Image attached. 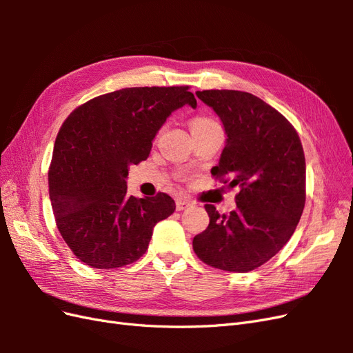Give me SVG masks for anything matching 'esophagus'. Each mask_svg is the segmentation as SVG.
<instances>
[{
  "mask_svg": "<svg viewBox=\"0 0 353 353\" xmlns=\"http://www.w3.org/2000/svg\"><path fill=\"white\" fill-rule=\"evenodd\" d=\"M175 203H176V210H184L191 206V201L187 199H183V197H178Z\"/></svg>",
  "mask_w": 353,
  "mask_h": 353,
  "instance_id": "34e87169",
  "label": "esophagus"
}]
</instances>
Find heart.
<instances>
[{
  "instance_id": "obj_1",
  "label": "heart",
  "mask_w": 353,
  "mask_h": 353,
  "mask_svg": "<svg viewBox=\"0 0 353 353\" xmlns=\"http://www.w3.org/2000/svg\"><path fill=\"white\" fill-rule=\"evenodd\" d=\"M206 123H213L210 119H206V117H196V119L191 122V126H197V125H206Z\"/></svg>"
}]
</instances>
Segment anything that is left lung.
Instances as JSON below:
<instances>
[{"instance_id": "obj_1", "label": "left lung", "mask_w": 353, "mask_h": 353, "mask_svg": "<svg viewBox=\"0 0 353 353\" xmlns=\"http://www.w3.org/2000/svg\"><path fill=\"white\" fill-rule=\"evenodd\" d=\"M196 95L218 114L227 135L210 172L240 193L230 215L205 206L210 222L193 239V249L213 268L249 272L284 248L302 216L303 147L290 122L250 92L206 90Z\"/></svg>"}]
</instances>
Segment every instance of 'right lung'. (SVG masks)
Wrapping results in <instances>:
<instances>
[{
    "mask_svg": "<svg viewBox=\"0 0 353 353\" xmlns=\"http://www.w3.org/2000/svg\"><path fill=\"white\" fill-rule=\"evenodd\" d=\"M196 109L188 87H137L100 95L63 123L56 138L48 188L57 228L91 268L113 270L145 253L174 199L128 196L130 168L150 154L154 137L183 105Z\"/></svg>",
    "mask_w": 353,
    "mask_h": 353,
    "instance_id": "add662e5",
    "label": "right lung"
}]
</instances>
